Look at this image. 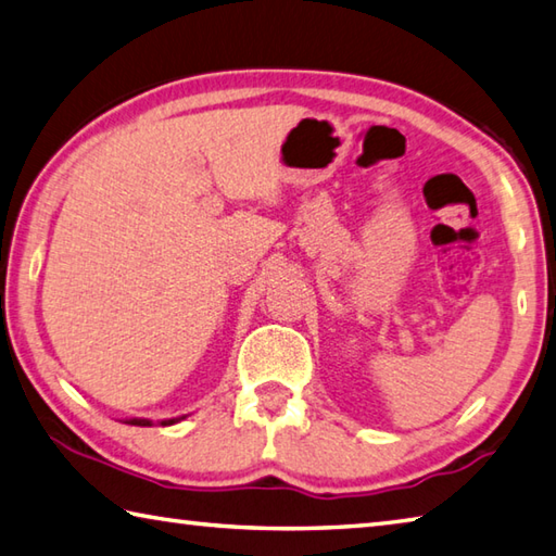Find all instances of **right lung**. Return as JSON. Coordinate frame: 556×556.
Masks as SVG:
<instances>
[{"label": "right lung", "instance_id": "obj_1", "mask_svg": "<svg viewBox=\"0 0 556 556\" xmlns=\"http://www.w3.org/2000/svg\"><path fill=\"white\" fill-rule=\"evenodd\" d=\"M181 418H186V416H176V418H164V421H160L162 426H174V424H179ZM125 424H130V426H152V421L150 418H125Z\"/></svg>", "mask_w": 556, "mask_h": 556}]
</instances>
